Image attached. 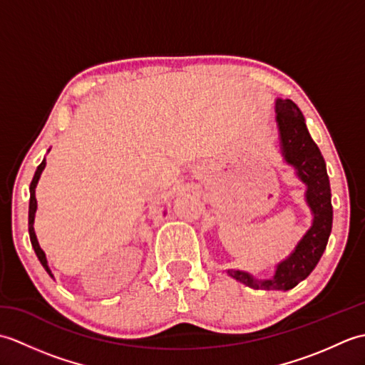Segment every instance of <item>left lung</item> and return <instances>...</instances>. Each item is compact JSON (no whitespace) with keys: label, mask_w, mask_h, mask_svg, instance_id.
I'll use <instances>...</instances> for the list:
<instances>
[{"label":"left lung","mask_w":365,"mask_h":365,"mask_svg":"<svg viewBox=\"0 0 365 365\" xmlns=\"http://www.w3.org/2000/svg\"><path fill=\"white\" fill-rule=\"evenodd\" d=\"M276 114L284 158L294 166L301 180L307 185L306 200L314 213V222L290 257L279 263L271 279L259 281L245 271H229L237 281L257 290H290L306 279L327 250L332 229L331 187L327 165L320 149L309 135L304 115L292 100L281 98L276 102Z\"/></svg>","instance_id":"8db88e82"}]
</instances>
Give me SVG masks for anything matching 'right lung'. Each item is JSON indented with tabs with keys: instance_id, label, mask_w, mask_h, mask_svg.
I'll list each match as a JSON object with an SVG mask.
<instances>
[{
	"instance_id": "1",
	"label": "right lung",
	"mask_w": 365,
	"mask_h": 365,
	"mask_svg": "<svg viewBox=\"0 0 365 365\" xmlns=\"http://www.w3.org/2000/svg\"><path fill=\"white\" fill-rule=\"evenodd\" d=\"M45 160L41 163V165L37 166V169H36V174H34V177H33V180H31V185H29V212H28V230H29V240H31V245H33V247H34V252H36V255H37V259L41 260V263H42V267L46 269V273H48L51 277H53V274H51V271H50V268H48V263H46V257H45V252L41 250V246H38V242H37V238H36V234H34V227H33V224H34V215H36V208H37V200H36V185H37V182H38V177H41V174H42V170H43V168H45Z\"/></svg>"
}]
</instances>
